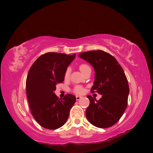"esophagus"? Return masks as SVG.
I'll use <instances>...</instances> for the list:
<instances>
[{
    "label": "esophagus",
    "mask_w": 153,
    "mask_h": 153,
    "mask_svg": "<svg viewBox=\"0 0 153 153\" xmlns=\"http://www.w3.org/2000/svg\"><path fill=\"white\" fill-rule=\"evenodd\" d=\"M76 100H79L81 98H82V97H81V96H79V95H76Z\"/></svg>",
    "instance_id": "esophagus-1"
}]
</instances>
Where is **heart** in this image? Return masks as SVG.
Wrapping results in <instances>:
<instances>
[{"label": "heart", "mask_w": 153, "mask_h": 153, "mask_svg": "<svg viewBox=\"0 0 153 153\" xmlns=\"http://www.w3.org/2000/svg\"><path fill=\"white\" fill-rule=\"evenodd\" d=\"M90 68V67L88 66V65L85 64H81L80 66H79V70H80V71H82V72L83 73V71H85V70L87 69V68ZM70 70L69 68H68V69L66 70V71H65V73H64V78H65V79H68V77H69V76H70ZM74 92L76 93L80 94V93H83V87H82V86L77 85V86H76V87H74Z\"/></svg>", "instance_id": "b5f03b06"}]
</instances>
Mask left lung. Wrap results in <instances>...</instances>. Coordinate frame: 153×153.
<instances>
[{"mask_svg":"<svg viewBox=\"0 0 153 153\" xmlns=\"http://www.w3.org/2000/svg\"><path fill=\"white\" fill-rule=\"evenodd\" d=\"M79 56L95 69V79L91 91L102 95L99 100L87 96L90 101L87 118L97 128H110L119 121L128 105L129 88L124 71L116 58L105 51L84 52Z\"/></svg>","mask_w":153,"mask_h":153,"instance_id":"8db88e82","label":"left lung"}]
</instances>
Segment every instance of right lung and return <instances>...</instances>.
Masks as SVG:
<instances>
[{
	"label": "right lung",
	"mask_w": 153,
	"mask_h": 153,
	"mask_svg": "<svg viewBox=\"0 0 153 153\" xmlns=\"http://www.w3.org/2000/svg\"><path fill=\"white\" fill-rule=\"evenodd\" d=\"M75 57L76 54L45 53L29 71L26 79L29 106L35 120L44 128L56 129L62 126L76 102L73 95L67 94L62 99L54 93L56 84L63 82L65 71Z\"/></svg>",
	"instance_id": "obj_1"
}]
</instances>
